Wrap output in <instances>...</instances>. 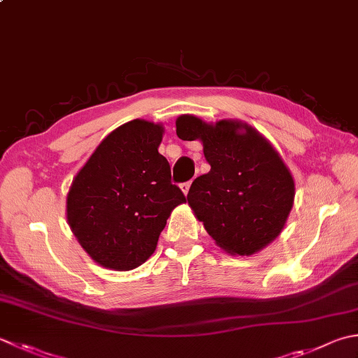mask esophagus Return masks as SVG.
<instances>
[{
  "mask_svg": "<svg viewBox=\"0 0 358 358\" xmlns=\"http://www.w3.org/2000/svg\"><path fill=\"white\" fill-rule=\"evenodd\" d=\"M191 185H192V180H189V181H186V183H181V185H180L181 191L185 192V195L189 192V187H191Z\"/></svg>",
  "mask_w": 358,
  "mask_h": 358,
  "instance_id": "34e87169",
  "label": "esophagus"
}]
</instances>
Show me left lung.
Masks as SVG:
<instances>
[{"label":"left lung","instance_id":"left-lung-1","mask_svg":"<svg viewBox=\"0 0 358 358\" xmlns=\"http://www.w3.org/2000/svg\"><path fill=\"white\" fill-rule=\"evenodd\" d=\"M177 135L183 141L200 139L211 164L187 194L209 236L239 256L268 245L281 233L295 199V183L278 152L256 130L233 121L209 125L185 115L177 119Z\"/></svg>","mask_w":358,"mask_h":358}]
</instances>
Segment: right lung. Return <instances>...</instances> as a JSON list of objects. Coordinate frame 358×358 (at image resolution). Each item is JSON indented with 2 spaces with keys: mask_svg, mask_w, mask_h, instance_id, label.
Here are the masks:
<instances>
[{
  "mask_svg": "<svg viewBox=\"0 0 358 358\" xmlns=\"http://www.w3.org/2000/svg\"><path fill=\"white\" fill-rule=\"evenodd\" d=\"M163 127L135 119L113 130L73 180L66 215L97 264L127 271L157 248L172 209L186 201L158 145Z\"/></svg>",
  "mask_w": 358,
  "mask_h": 358,
  "instance_id": "obj_1",
  "label": "right lung"
}]
</instances>
